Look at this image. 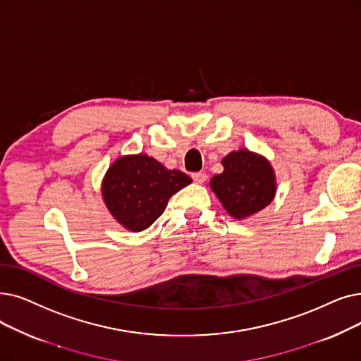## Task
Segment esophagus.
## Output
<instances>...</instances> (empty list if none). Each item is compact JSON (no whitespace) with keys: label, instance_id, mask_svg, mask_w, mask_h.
<instances>
[{"label":"esophagus","instance_id":"esophagus-1","mask_svg":"<svg viewBox=\"0 0 361 361\" xmlns=\"http://www.w3.org/2000/svg\"><path fill=\"white\" fill-rule=\"evenodd\" d=\"M192 178H193L195 183H199V184H200V183H203V181L207 180V174H205V172H193Z\"/></svg>","mask_w":361,"mask_h":361}]
</instances>
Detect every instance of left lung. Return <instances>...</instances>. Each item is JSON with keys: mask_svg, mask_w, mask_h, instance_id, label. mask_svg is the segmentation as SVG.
<instances>
[{"mask_svg": "<svg viewBox=\"0 0 361 361\" xmlns=\"http://www.w3.org/2000/svg\"><path fill=\"white\" fill-rule=\"evenodd\" d=\"M221 164L224 171L212 177L211 189L231 216L242 219L270 205L276 180L267 159L242 149L228 153Z\"/></svg>", "mask_w": 361, "mask_h": 361, "instance_id": "1", "label": "left lung"}]
</instances>
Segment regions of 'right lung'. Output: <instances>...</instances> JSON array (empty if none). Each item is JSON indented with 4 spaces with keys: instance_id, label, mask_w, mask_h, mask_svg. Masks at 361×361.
<instances>
[{
    "instance_id": "add662e5",
    "label": "right lung",
    "mask_w": 361,
    "mask_h": 361,
    "mask_svg": "<svg viewBox=\"0 0 361 361\" xmlns=\"http://www.w3.org/2000/svg\"><path fill=\"white\" fill-rule=\"evenodd\" d=\"M192 183L178 169H166L147 154L123 156L103 181V199L111 214L125 228L142 231L152 226L166 208L169 197Z\"/></svg>"
}]
</instances>
